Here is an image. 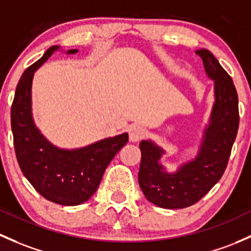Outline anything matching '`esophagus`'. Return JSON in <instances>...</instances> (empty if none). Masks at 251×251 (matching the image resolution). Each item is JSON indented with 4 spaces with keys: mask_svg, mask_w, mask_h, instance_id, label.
Returning a JSON list of instances; mask_svg holds the SVG:
<instances>
[{
    "mask_svg": "<svg viewBox=\"0 0 251 251\" xmlns=\"http://www.w3.org/2000/svg\"><path fill=\"white\" fill-rule=\"evenodd\" d=\"M147 136V130L141 125H134L130 128V141L137 142Z\"/></svg>",
    "mask_w": 251,
    "mask_h": 251,
    "instance_id": "esophagus-1",
    "label": "esophagus"
}]
</instances>
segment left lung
<instances>
[{"mask_svg":"<svg viewBox=\"0 0 251 251\" xmlns=\"http://www.w3.org/2000/svg\"><path fill=\"white\" fill-rule=\"evenodd\" d=\"M196 54L201 56L208 77L214 80L215 95L197 156L181 165L176 173H167L159 162L165 151L151 141L139 143V186L148 201L166 209L195 204L220 180L238 132V95L232 78L209 50H197Z\"/></svg>","mask_w":251,"mask_h":251,"instance_id":"obj_1","label":"left lung"}]
</instances>
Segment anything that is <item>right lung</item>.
Segmentation results:
<instances>
[{"mask_svg":"<svg viewBox=\"0 0 251 251\" xmlns=\"http://www.w3.org/2000/svg\"><path fill=\"white\" fill-rule=\"evenodd\" d=\"M60 49L52 46L21 75L10 109L14 149L21 172L44 199L57 204L78 205L96 192L105 168L128 141V134L104 138L73 150L54 147L36 127L31 112L33 75ZM77 49L68 50L75 54Z\"/></svg>","mask_w":251,"mask_h":251,"instance_id":"obj_1","label":"right lung"}]
</instances>
